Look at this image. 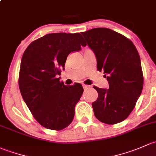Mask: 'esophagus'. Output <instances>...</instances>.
Here are the masks:
<instances>
[{
    "instance_id": "esophagus-1",
    "label": "esophagus",
    "mask_w": 156,
    "mask_h": 156,
    "mask_svg": "<svg viewBox=\"0 0 156 156\" xmlns=\"http://www.w3.org/2000/svg\"><path fill=\"white\" fill-rule=\"evenodd\" d=\"M83 87L84 89H87L90 87V86H88V85H83Z\"/></svg>"
}]
</instances>
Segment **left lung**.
Here are the masks:
<instances>
[{"instance_id":"1","label":"left lung","mask_w":156,"mask_h":156,"mask_svg":"<svg viewBox=\"0 0 156 156\" xmlns=\"http://www.w3.org/2000/svg\"><path fill=\"white\" fill-rule=\"evenodd\" d=\"M97 58V68L104 71L109 89L94 86L98 93L92 103L96 118L105 124L125 120L142 92L144 76L139 53L129 39L114 30L96 28L82 32Z\"/></svg>"}]
</instances>
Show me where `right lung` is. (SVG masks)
Wrapping results in <instances>:
<instances>
[{"label": "right lung", "instance_id": "add662e5", "mask_svg": "<svg viewBox=\"0 0 156 156\" xmlns=\"http://www.w3.org/2000/svg\"><path fill=\"white\" fill-rule=\"evenodd\" d=\"M86 46L80 33L48 34L33 41L22 55L19 86L35 119L46 128L62 130L72 122L83 88L67 86L60 79L67 55Z\"/></svg>", "mask_w": 156, "mask_h": 156}]
</instances>
